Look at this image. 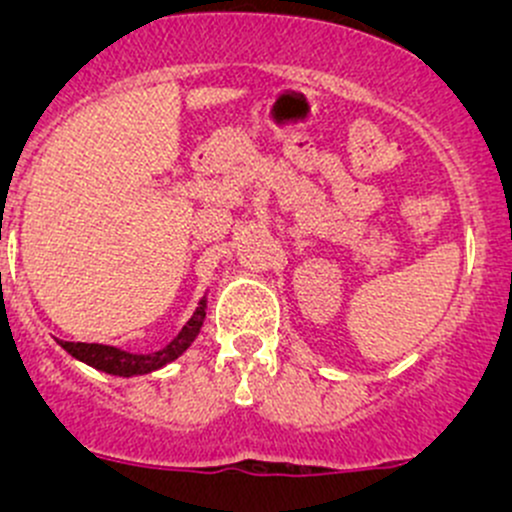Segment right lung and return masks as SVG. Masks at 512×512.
I'll use <instances>...</instances> for the list:
<instances>
[{
    "label": "right lung",
    "mask_w": 512,
    "mask_h": 512,
    "mask_svg": "<svg viewBox=\"0 0 512 512\" xmlns=\"http://www.w3.org/2000/svg\"><path fill=\"white\" fill-rule=\"evenodd\" d=\"M205 309H208V297H203L195 307L193 317L185 322V327L180 329L178 337L173 342L165 344L163 349L151 354H131L123 352L118 347H108V344H86V342H59L61 349H66L74 359L84 361V364L94 366L98 371H106V374L113 376H141V374H151V371L163 369L165 364L178 359L190 344L195 342V337L200 334V327L205 322Z\"/></svg>",
    "instance_id": "obj_1"
}]
</instances>
